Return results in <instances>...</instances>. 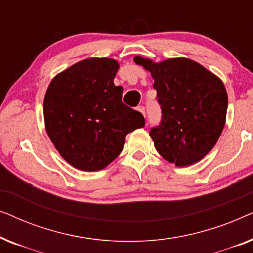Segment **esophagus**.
<instances>
[{
  "mask_svg": "<svg viewBox=\"0 0 253 253\" xmlns=\"http://www.w3.org/2000/svg\"><path fill=\"white\" fill-rule=\"evenodd\" d=\"M138 110H139V112L141 113V114H143V115L145 116V115H146V113H145V107L144 106H139V107H138V108H137Z\"/></svg>",
  "mask_w": 253,
  "mask_h": 253,
  "instance_id": "34e87169",
  "label": "esophagus"
}]
</instances>
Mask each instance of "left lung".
Masks as SVG:
<instances>
[{
  "label": "left lung",
  "mask_w": 253,
  "mask_h": 253,
  "mask_svg": "<svg viewBox=\"0 0 253 253\" xmlns=\"http://www.w3.org/2000/svg\"><path fill=\"white\" fill-rule=\"evenodd\" d=\"M133 61L151 72L161 106V123L150 136L162 158L186 167L202 160L216 144L226 123L228 95L222 81L185 57L155 63Z\"/></svg>",
  "instance_id": "obj_1"
}]
</instances>
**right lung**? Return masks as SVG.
Wrapping results in <instances>:
<instances>
[{
  "instance_id": "1",
  "label": "right lung",
  "mask_w": 253,
  "mask_h": 253,
  "mask_svg": "<svg viewBox=\"0 0 253 253\" xmlns=\"http://www.w3.org/2000/svg\"><path fill=\"white\" fill-rule=\"evenodd\" d=\"M117 61L89 57L55 76L43 99L48 137L65 161L84 171L107 167L126 136L145 126L141 113L122 102Z\"/></svg>"
}]
</instances>
